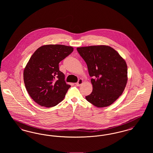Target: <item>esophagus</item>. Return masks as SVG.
Listing matches in <instances>:
<instances>
[{
    "mask_svg": "<svg viewBox=\"0 0 153 153\" xmlns=\"http://www.w3.org/2000/svg\"><path fill=\"white\" fill-rule=\"evenodd\" d=\"M82 82H83V80H82V79H80L79 80H78V81L76 83V85L77 86H80V85L82 84Z\"/></svg>",
    "mask_w": 153,
    "mask_h": 153,
    "instance_id": "esophagus-1",
    "label": "esophagus"
}]
</instances>
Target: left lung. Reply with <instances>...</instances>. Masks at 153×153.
Masks as SVG:
<instances>
[{
    "mask_svg": "<svg viewBox=\"0 0 153 153\" xmlns=\"http://www.w3.org/2000/svg\"><path fill=\"white\" fill-rule=\"evenodd\" d=\"M87 65L93 90L85 96L97 107H105L115 102L123 92L127 82V66L115 49L106 45L77 48Z\"/></svg>",
    "mask_w": 153,
    "mask_h": 153,
    "instance_id": "8db88e82",
    "label": "left lung"
}]
</instances>
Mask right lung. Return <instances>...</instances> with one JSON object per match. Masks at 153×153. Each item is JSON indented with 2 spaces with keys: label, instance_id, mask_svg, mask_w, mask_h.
Instances as JSON below:
<instances>
[{
  "label": "right lung",
  "instance_id": "right-lung-1",
  "mask_svg": "<svg viewBox=\"0 0 153 153\" xmlns=\"http://www.w3.org/2000/svg\"><path fill=\"white\" fill-rule=\"evenodd\" d=\"M73 51L72 46L47 45L39 48L30 58L23 80L28 94L38 104L50 108L64 99L71 85L59 70V63Z\"/></svg>",
  "mask_w": 153,
  "mask_h": 153
}]
</instances>
